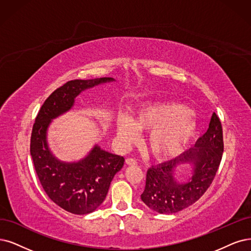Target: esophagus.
Instances as JSON below:
<instances>
[{
	"mask_svg": "<svg viewBox=\"0 0 251 251\" xmlns=\"http://www.w3.org/2000/svg\"><path fill=\"white\" fill-rule=\"evenodd\" d=\"M126 164H128V165H136L137 162H136V160L133 159V158H127V159H126Z\"/></svg>",
	"mask_w": 251,
	"mask_h": 251,
	"instance_id": "1",
	"label": "esophagus"
}]
</instances>
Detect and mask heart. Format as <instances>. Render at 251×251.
<instances>
[{"label": "heart", "instance_id": "heart-1", "mask_svg": "<svg viewBox=\"0 0 251 251\" xmlns=\"http://www.w3.org/2000/svg\"><path fill=\"white\" fill-rule=\"evenodd\" d=\"M199 120L183 104L175 102H155L138 107L133 120L127 115L117 119V136L123 146L136 140L138 130H151L148 148L160 159L178 156L198 132Z\"/></svg>", "mask_w": 251, "mask_h": 251}]
</instances>
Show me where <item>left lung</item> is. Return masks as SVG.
Here are the masks:
<instances>
[{"mask_svg":"<svg viewBox=\"0 0 251 251\" xmlns=\"http://www.w3.org/2000/svg\"><path fill=\"white\" fill-rule=\"evenodd\" d=\"M224 153V136L219 118L213 113L207 132L193 148L178 158L152 166L147 172L146 186L141 199L151 210L174 214L191 206L207 191L214 179ZM192 165L191 177L185 182L174 177L175 168Z\"/></svg>","mask_w":251,"mask_h":251,"instance_id":"1","label":"left lung"}]
</instances>
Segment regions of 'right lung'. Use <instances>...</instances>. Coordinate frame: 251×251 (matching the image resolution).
Masks as SVG:
<instances>
[{
	"mask_svg": "<svg viewBox=\"0 0 251 251\" xmlns=\"http://www.w3.org/2000/svg\"><path fill=\"white\" fill-rule=\"evenodd\" d=\"M111 81H115L113 77L67 81L44 101L33 125L30 152L36 174L49 198L72 214H89L103 202L110 182L125 159L95 145L78 161H61L49 147V127L53 119L73 107L82 91Z\"/></svg>",
	"mask_w": 251,
	"mask_h": 251,
	"instance_id": "add662e5",
	"label": "right lung"
}]
</instances>
